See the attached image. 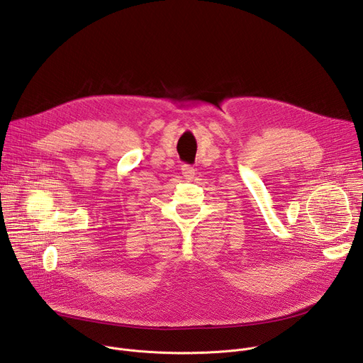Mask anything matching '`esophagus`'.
Returning <instances> with one entry per match:
<instances>
[{
  "label": "esophagus",
  "instance_id": "obj_1",
  "mask_svg": "<svg viewBox=\"0 0 363 363\" xmlns=\"http://www.w3.org/2000/svg\"><path fill=\"white\" fill-rule=\"evenodd\" d=\"M181 171H182V175H184V178H185V179H192V178L195 177V169H194V167L182 165Z\"/></svg>",
  "mask_w": 363,
  "mask_h": 363
}]
</instances>
